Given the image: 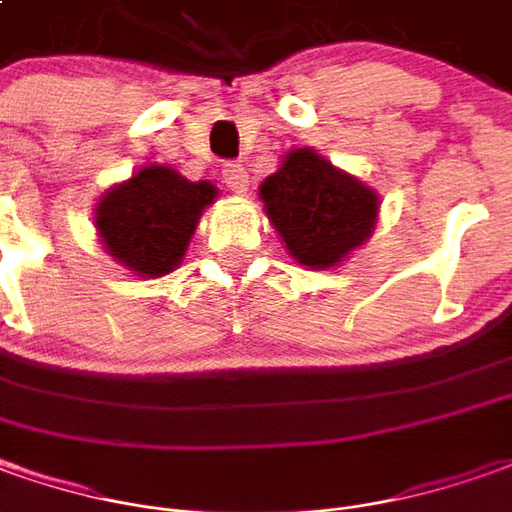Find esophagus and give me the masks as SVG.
I'll return each mask as SVG.
<instances>
[{"instance_id":"obj_1","label":"esophagus","mask_w":512,"mask_h":512,"mask_svg":"<svg viewBox=\"0 0 512 512\" xmlns=\"http://www.w3.org/2000/svg\"><path fill=\"white\" fill-rule=\"evenodd\" d=\"M222 181L225 186L236 192V195H245L248 192V169L242 167V164H225L222 169Z\"/></svg>"}]
</instances>
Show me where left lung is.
I'll return each mask as SVG.
<instances>
[{
    "instance_id": "left-lung-1",
    "label": "left lung",
    "mask_w": 512,
    "mask_h": 512,
    "mask_svg": "<svg viewBox=\"0 0 512 512\" xmlns=\"http://www.w3.org/2000/svg\"><path fill=\"white\" fill-rule=\"evenodd\" d=\"M259 197L292 259L312 270L348 259L379 217V195L312 147L284 155V164L259 186Z\"/></svg>"
}]
</instances>
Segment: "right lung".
I'll return each mask as SVG.
<instances>
[{
  "mask_svg": "<svg viewBox=\"0 0 512 512\" xmlns=\"http://www.w3.org/2000/svg\"><path fill=\"white\" fill-rule=\"evenodd\" d=\"M214 197L217 189L209 181L192 183L172 167L147 164L100 197L94 228L105 250L133 276H167L181 264Z\"/></svg>",
  "mask_w": 512,
  "mask_h": 512,
  "instance_id": "obj_1",
  "label": "right lung"
}]
</instances>
